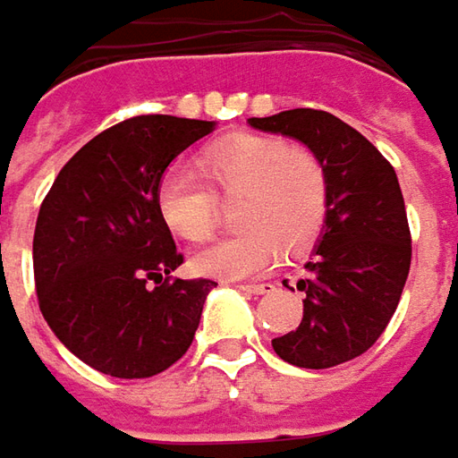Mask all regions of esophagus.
Returning <instances> with one entry per match:
<instances>
[{"label":"esophagus","mask_w":458,"mask_h":458,"mask_svg":"<svg viewBox=\"0 0 458 458\" xmlns=\"http://www.w3.org/2000/svg\"><path fill=\"white\" fill-rule=\"evenodd\" d=\"M276 285L273 283H242L241 291H248V293H255V295H263V293H270Z\"/></svg>","instance_id":"1"}]
</instances>
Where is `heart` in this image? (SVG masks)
Listing matches in <instances>:
<instances>
[{"instance_id": "b5f03b06", "label": "heart", "mask_w": 458, "mask_h": 458, "mask_svg": "<svg viewBox=\"0 0 458 458\" xmlns=\"http://www.w3.org/2000/svg\"><path fill=\"white\" fill-rule=\"evenodd\" d=\"M210 191L188 167H170L155 190L157 213L185 241H203L216 228L220 198H238L245 230L208 242L192 255V268L208 278L241 281L273 270L285 248L313 241L328 216V170L306 145L268 135H230L200 155Z\"/></svg>"}]
</instances>
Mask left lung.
Instances as JSON below:
<instances>
[{
  "label": "left lung",
  "mask_w": 458,
  "mask_h": 458,
  "mask_svg": "<svg viewBox=\"0 0 458 458\" xmlns=\"http://www.w3.org/2000/svg\"><path fill=\"white\" fill-rule=\"evenodd\" d=\"M260 132L285 135L328 170V216L306 276L303 320L273 338V351L298 369H331L356 359L384 334L411 268V233L399 177L369 140L323 110L250 117Z\"/></svg>",
  "instance_id": "left-lung-1"
}]
</instances>
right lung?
<instances>
[{"label":"right lung","instance_id":"1","mask_svg":"<svg viewBox=\"0 0 458 458\" xmlns=\"http://www.w3.org/2000/svg\"><path fill=\"white\" fill-rule=\"evenodd\" d=\"M213 130L173 114L130 117L89 140L47 192L32 242L37 301L64 348L95 371L148 378L195 338L217 283L167 281L182 255L155 190L177 155Z\"/></svg>","mask_w":458,"mask_h":458}]
</instances>
